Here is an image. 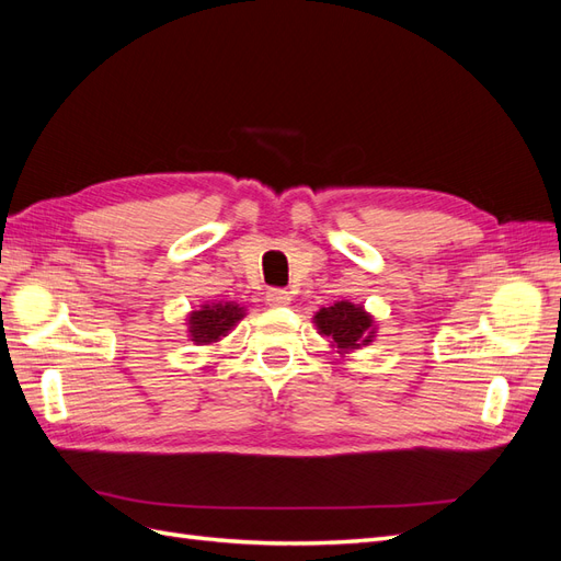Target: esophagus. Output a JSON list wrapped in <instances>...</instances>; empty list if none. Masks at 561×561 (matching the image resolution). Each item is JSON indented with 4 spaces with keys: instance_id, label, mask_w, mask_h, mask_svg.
Wrapping results in <instances>:
<instances>
[{
    "instance_id": "34e87169",
    "label": "esophagus",
    "mask_w": 561,
    "mask_h": 561,
    "mask_svg": "<svg viewBox=\"0 0 561 561\" xmlns=\"http://www.w3.org/2000/svg\"><path fill=\"white\" fill-rule=\"evenodd\" d=\"M293 301L290 293L280 290V287H271V290L266 293V304L268 307H287V304Z\"/></svg>"
}]
</instances>
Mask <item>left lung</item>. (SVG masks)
I'll return each mask as SVG.
<instances>
[{"label": "left lung", "instance_id": "left-lung-1", "mask_svg": "<svg viewBox=\"0 0 561 561\" xmlns=\"http://www.w3.org/2000/svg\"><path fill=\"white\" fill-rule=\"evenodd\" d=\"M313 325L320 336L328 339L330 348L342 358L369 346L379 330L375 316L363 304H353L348 299H339L332 307L320 309L313 316Z\"/></svg>", "mask_w": 561, "mask_h": 561}]
</instances>
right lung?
Instances as JSON below:
<instances>
[{"label":"right lung","mask_w":561,"mask_h":561,"mask_svg":"<svg viewBox=\"0 0 561 561\" xmlns=\"http://www.w3.org/2000/svg\"><path fill=\"white\" fill-rule=\"evenodd\" d=\"M236 301H206L184 318L186 336L196 346H217L248 316Z\"/></svg>","instance_id":"right-lung-1"}]
</instances>
